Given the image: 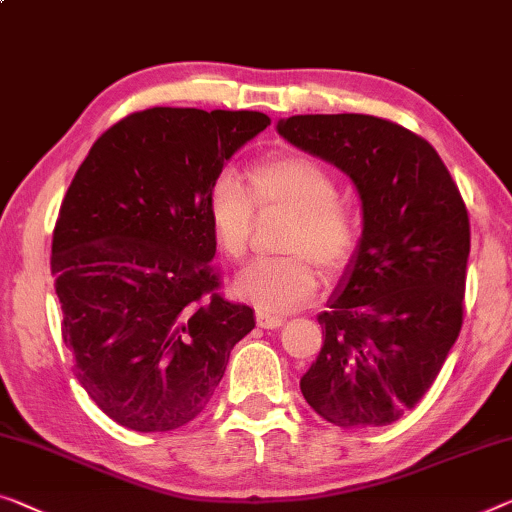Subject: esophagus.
I'll list each match as a JSON object with an SVG mask.
<instances>
[{"instance_id": "1", "label": "esophagus", "mask_w": 512, "mask_h": 512, "mask_svg": "<svg viewBox=\"0 0 512 512\" xmlns=\"http://www.w3.org/2000/svg\"><path fill=\"white\" fill-rule=\"evenodd\" d=\"M257 324L262 326V329H280V326L285 324V319L278 315H271V312L257 310Z\"/></svg>"}]
</instances>
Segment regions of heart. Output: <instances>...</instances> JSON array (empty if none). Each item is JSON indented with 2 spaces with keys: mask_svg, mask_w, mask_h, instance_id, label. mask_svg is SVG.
I'll return each mask as SVG.
<instances>
[{
  "mask_svg": "<svg viewBox=\"0 0 512 512\" xmlns=\"http://www.w3.org/2000/svg\"><path fill=\"white\" fill-rule=\"evenodd\" d=\"M259 213H287L278 248L285 255L248 264L234 280V294L264 312H289L324 278L345 269L358 239L354 209L338 197V181L317 160L276 156L248 170V195L230 174H220L207 195L213 239L227 259L246 257Z\"/></svg>",
  "mask_w": 512,
  "mask_h": 512,
  "instance_id": "heart-1",
  "label": "heart"
}]
</instances>
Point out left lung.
Wrapping results in <instances>:
<instances>
[{
  "label": "left lung",
  "instance_id": "obj_1",
  "mask_svg": "<svg viewBox=\"0 0 512 512\" xmlns=\"http://www.w3.org/2000/svg\"><path fill=\"white\" fill-rule=\"evenodd\" d=\"M278 133L340 167L363 207L361 241L317 317L324 345L301 393L333 425H391L427 393L460 335L467 207L432 144L393 121L296 114Z\"/></svg>",
  "mask_w": 512,
  "mask_h": 512
}]
</instances>
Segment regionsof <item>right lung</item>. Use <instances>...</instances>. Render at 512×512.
<instances>
[{
    "label": "right lung",
    "mask_w": 512,
    "mask_h": 512,
    "mask_svg": "<svg viewBox=\"0 0 512 512\" xmlns=\"http://www.w3.org/2000/svg\"><path fill=\"white\" fill-rule=\"evenodd\" d=\"M271 119L151 108L108 128L78 167L52 234L73 375L114 423L177 430L225 375L253 310L216 294L207 195Z\"/></svg>",
    "instance_id": "add662e5"
}]
</instances>
